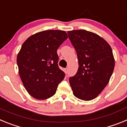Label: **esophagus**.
<instances>
[{
    "mask_svg": "<svg viewBox=\"0 0 127 127\" xmlns=\"http://www.w3.org/2000/svg\"><path fill=\"white\" fill-rule=\"evenodd\" d=\"M64 72L65 74H67V72H68V69H67V68H65V69H64Z\"/></svg>",
    "mask_w": 127,
    "mask_h": 127,
    "instance_id": "obj_1",
    "label": "esophagus"
}]
</instances>
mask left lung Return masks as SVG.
Listing matches in <instances>:
<instances>
[{
    "label": "left lung",
    "instance_id": "left-lung-1",
    "mask_svg": "<svg viewBox=\"0 0 127 127\" xmlns=\"http://www.w3.org/2000/svg\"><path fill=\"white\" fill-rule=\"evenodd\" d=\"M77 53L79 68L69 78L75 97L83 100L94 99L108 84L115 65L111 47L98 35L85 30L68 31Z\"/></svg>",
    "mask_w": 127,
    "mask_h": 127
}]
</instances>
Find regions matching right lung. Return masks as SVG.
<instances>
[{"label":"right lung","instance_id":"right-lung-1","mask_svg":"<svg viewBox=\"0 0 127 127\" xmlns=\"http://www.w3.org/2000/svg\"><path fill=\"white\" fill-rule=\"evenodd\" d=\"M68 38L64 30H49L32 35L17 56L20 78L33 98L44 100L55 95L65 73L58 67L57 49Z\"/></svg>","mask_w":127,"mask_h":127}]
</instances>
